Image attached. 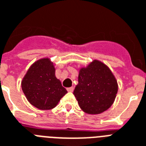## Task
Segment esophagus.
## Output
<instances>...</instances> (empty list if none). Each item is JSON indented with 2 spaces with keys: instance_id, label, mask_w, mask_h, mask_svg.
<instances>
[{
  "instance_id": "34e87169",
  "label": "esophagus",
  "mask_w": 146,
  "mask_h": 146,
  "mask_svg": "<svg viewBox=\"0 0 146 146\" xmlns=\"http://www.w3.org/2000/svg\"><path fill=\"white\" fill-rule=\"evenodd\" d=\"M67 92H73V90H74V88L73 87H70V88H67Z\"/></svg>"
}]
</instances>
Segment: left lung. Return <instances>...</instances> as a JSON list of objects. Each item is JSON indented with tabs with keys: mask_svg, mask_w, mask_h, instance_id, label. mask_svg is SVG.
<instances>
[{
	"mask_svg": "<svg viewBox=\"0 0 146 146\" xmlns=\"http://www.w3.org/2000/svg\"><path fill=\"white\" fill-rule=\"evenodd\" d=\"M78 82L73 94L81 110L88 114H100L114 103L118 82L111 70L101 61L94 60L81 67Z\"/></svg>",
	"mask_w": 146,
	"mask_h": 146,
	"instance_id": "8db88e82",
	"label": "left lung"
}]
</instances>
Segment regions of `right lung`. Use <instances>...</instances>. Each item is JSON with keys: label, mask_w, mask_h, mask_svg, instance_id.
<instances>
[{"label": "right lung", "mask_w": 146, "mask_h": 146, "mask_svg": "<svg viewBox=\"0 0 146 146\" xmlns=\"http://www.w3.org/2000/svg\"><path fill=\"white\" fill-rule=\"evenodd\" d=\"M27 100L39 110H52L67 93L55 76L54 64L48 58L39 59L29 67L22 80Z\"/></svg>", "instance_id": "obj_1"}]
</instances>
